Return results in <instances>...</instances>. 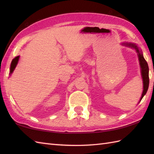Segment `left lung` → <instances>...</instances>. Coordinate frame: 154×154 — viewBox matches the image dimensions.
Instances as JSON below:
<instances>
[{"label":"left lung","mask_w":154,"mask_h":154,"mask_svg":"<svg viewBox=\"0 0 154 154\" xmlns=\"http://www.w3.org/2000/svg\"><path fill=\"white\" fill-rule=\"evenodd\" d=\"M122 45H125V46L127 47H130L132 48L133 49H134L136 51L138 54V60L140 62V68H141V75H142V80H143V93L142 94V97L140 98V100L142 99V98L143 96L145 95L146 93H147L148 89V87H149V67H148V65L147 61L145 60L144 57L143 56L142 50H140V49L137 46V45L131 43V42H125V43L122 44Z\"/></svg>","instance_id":"left-lung-1"}]
</instances>
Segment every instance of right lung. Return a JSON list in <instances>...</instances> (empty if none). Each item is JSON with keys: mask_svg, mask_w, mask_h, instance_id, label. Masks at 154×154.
<instances>
[{"mask_svg": "<svg viewBox=\"0 0 154 154\" xmlns=\"http://www.w3.org/2000/svg\"><path fill=\"white\" fill-rule=\"evenodd\" d=\"M19 57L20 56H17L15 58H14L12 61V63L11 65V69H10V74H11L13 71H14V69L16 66V65H17L18 60H19Z\"/></svg>", "mask_w": 154, "mask_h": 154, "instance_id": "add662e5", "label": "right lung"}]
</instances>
